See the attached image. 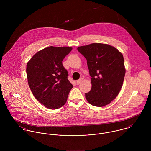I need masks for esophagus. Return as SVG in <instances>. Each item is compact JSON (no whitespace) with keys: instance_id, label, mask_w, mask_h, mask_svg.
<instances>
[{"instance_id":"esophagus-1","label":"esophagus","mask_w":151,"mask_h":151,"mask_svg":"<svg viewBox=\"0 0 151 151\" xmlns=\"http://www.w3.org/2000/svg\"><path fill=\"white\" fill-rule=\"evenodd\" d=\"M82 80H83V78H80L78 80H77V81H76V84H77V85H79V84L81 83V82L82 81Z\"/></svg>"}]
</instances>
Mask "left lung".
Here are the masks:
<instances>
[{
  "label": "left lung",
  "instance_id": "left-lung-1",
  "mask_svg": "<svg viewBox=\"0 0 151 151\" xmlns=\"http://www.w3.org/2000/svg\"><path fill=\"white\" fill-rule=\"evenodd\" d=\"M78 51L87 60L92 88L86 93L91 105L102 107L109 104L119 93L126 73L122 53L105 43L80 46Z\"/></svg>",
  "mask_w": 151,
  "mask_h": 151
}]
</instances>
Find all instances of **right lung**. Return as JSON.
I'll return each mask as SVG.
<instances>
[{
	"mask_svg": "<svg viewBox=\"0 0 151 151\" xmlns=\"http://www.w3.org/2000/svg\"><path fill=\"white\" fill-rule=\"evenodd\" d=\"M72 50L69 46H49L35 53L27 63L28 83L34 97L46 108L62 107L73 85L62 64Z\"/></svg>",
	"mask_w": 151,
	"mask_h": 151,
	"instance_id": "1",
	"label": "right lung"
}]
</instances>
